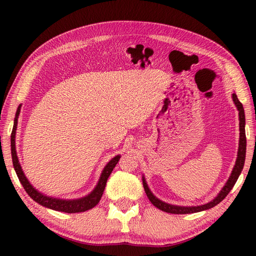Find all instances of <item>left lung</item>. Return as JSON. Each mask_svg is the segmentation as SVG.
I'll return each mask as SVG.
<instances>
[{
	"label": "left lung",
	"mask_w": 256,
	"mask_h": 256,
	"mask_svg": "<svg viewBox=\"0 0 256 256\" xmlns=\"http://www.w3.org/2000/svg\"><path fill=\"white\" fill-rule=\"evenodd\" d=\"M232 99L234 101L236 106L238 110V120H240V140H238V158L236 162L234 168H233L231 176L229 178V180L226 182V186L222 188L220 194H218V197L214 198L210 202L202 204V206H172L168 204L166 202H162L160 199H157L155 196L150 192V190L148 189V184L145 182V179L143 178V186L144 190L150 201L153 204L156 208H158L162 211L168 212V214H194V212H199L202 210L210 209L212 206H214L221 202L224 200L226 194L231 192V189L234 186L238 176L243 170L244 166V160H246V116H244V108L242 103L238 101V96L236 94H232Z\"/></svg>",
	"instance_id": "1"
}]
</instances>
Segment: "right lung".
Instances as JSON below:
<instances>
[{"mask_svg":"<svg viewBox=\"0 0 256 256\" xmlns=\"http://www.w3.org/2000/svg\"><path fill=\"white\" fill-rule=\"evenodd\" d=\"M20 111V106H18V111H16L13 131H12V134H10V150H12V160H13L14 170L16 172V175H18V177L20 179V184H23L25 192L28 194L32 200H35L37 204L44 206H46V208L56 210V211L67 212V214H78V212H84L86 210H90L94 208V206L98 204V202H99L101 197H102V194H103V192H104L108 178V176H110V174L112 172L113 168L116 167L118 162L120 160V155L116 156L114 158H112V160L108 162L106 166L104 167V170H103V172L101 174L100 180H99V182H98L96 187L94 188V192L86 196V197L76 199V200H62V199L47 197V196L40 194V192H37V190L30 184V182L27 180V178L25 177L24 172H23V170H22V167L18 162V155H16L15 133H16V126H18V118Z\"/></svg>","mask_w":256,"mask_h":256,"instance_id":"1","label":"right lung"}]
</instances>
